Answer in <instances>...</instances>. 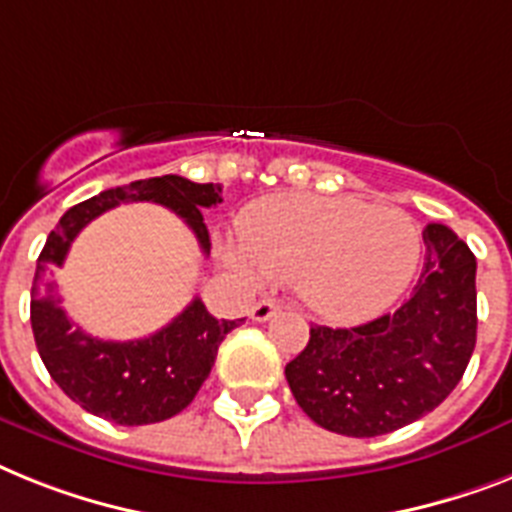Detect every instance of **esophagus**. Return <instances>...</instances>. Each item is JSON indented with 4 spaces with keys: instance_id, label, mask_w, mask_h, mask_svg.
<instances>
[{
    "instance_id": "esophagus-1",
    "label": "esophagus",
    "mask_w": 512,
    "mask_h": 512,
    "mask_svg": "<svg viewBox=\"0 0 512 512\" xmlns=\"http://www.w3.org/2000/svg\"><path fill=\"white\" fill-rule=\"evenodd\" d=\"M277 308L280 306H277L272 298H264V301H259L251 308V319L253 322H266V319H272V316L277 314Z\"/></svg>"
}]
</instances>
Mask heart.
<instances>
[{
	"mask_svg": "<svg viewBox=\"0 0 512 512\" xmlns=\"http://www.w3.org/2000/svg\"><path fill=\"white\" fill-rule=\"evenodd\" d=\"M238 240L222 248L230 269L295 282L303 301L335 322L369 319L398 301L421 256L405 211L348 196L259 198L240 214Z\"/></svg>",
	"mask_w": 512,
	"mask_h": 512,
	"instance_id": "heart-1",
	"label": "heart"
}]
</instances>
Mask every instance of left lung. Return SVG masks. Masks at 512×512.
I'll use <instances>...</instances> for the list:
<instances>
[{
  "label": "left lung",
  "instance_id": "obj_1",
  "mask_svg": "<svg viewBox=\"0 0 512 512\" xmlns=\"http://www.w3.org/2000/svg\"><path fill=\"white\" fill-rule=\"evenodd\" d=\"M426 259L411 298L361 327H311L285 366L311 421L345 437L413 424L455 390L476 345V259L445 225L424 230Z\"/></svg>",
  "mask_w": 512,
  "mask_h": 512
}]
</instances>
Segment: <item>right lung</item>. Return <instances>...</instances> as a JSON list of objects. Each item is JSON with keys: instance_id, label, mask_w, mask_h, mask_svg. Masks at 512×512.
Returning <instances> with one entry per match:
<instances>
[{"instance_id": "obj_1", "label": "right lung", "mask_w": 512, "mask_h": 512, "mask_svg": "<svg viewBox=\"0 0 512 512\" xmlns=\"http://www.w3.org/2000/svg\"><path fill=\"white\" fill-rule=\"evenodd\" d=\"M219 193L222 185L190 183L177 175L135 180L73 206L49 232L31 290L33 337L38 356L59 390L88 413L120 426L172 418L196 398L214 366L219 342L243 319L217 322L201 298H193L183 314L143 340H99L67 319L59 306L57 285L46 277V269L65 261L73 240L88 222L130 201H151L175 211L193 230L201 251L209 253V230L201 209L222 204Z\"/></svg>"}]
</instances>
